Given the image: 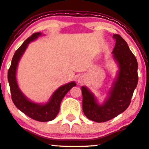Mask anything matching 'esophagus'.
Listing matches in <instances>:
<instances>
[{
  "label": "esophagus",
  "mask_w": 149,
  "mask_h": 149,
  "mask_svg": "<svg viewBox=\"0 0 149 149\" xmlns=\"http://www.w3.org/2000/svg\"><path fill=\"white\" fill-rule=\"evenodd\" d=\"M78 83H79V84H83V83H84L85 82V77H84V76H80L78 78Z\"/></svg>",
  "instance_id": "esophagus-1"
}]
</instances>
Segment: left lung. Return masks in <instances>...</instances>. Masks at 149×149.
Returning <instances> with one entry per match:
<instances>
[{
	"mask_svg": "<svg viewBox=\"0 0 149 149\" xmlns=\"http://www.w3.org/2000/svg\"><path fill=\"white\" fill-rule=\"evenodd\" d=\"M116 45L113 56L119 70L107 97L102 104L87 87L81 86L82 109L87 118L96 122H105L127 109L138 81V63L126 42L120 35L114 34Z\"/></svg>",
	"mask_w": 149,
	"mask_h": 149,
	"instance_id": "obj_1",
	"label": "left lung"
}]
</instances>
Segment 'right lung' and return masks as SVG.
Wrapping results in <instances>:
<instances>
[{
    "mask_svg": "<svg viewBox=\"0 0 149 149\" xmlns=\"http://www.w3.org/2000/svg\"><path fill=\"white\" fill-rule=\"evenodd\" d=\"M42 35V34L40 32L33 33L15 51L12 58L11 65L8 71V81L11 90L12 100L16 107L30 118L44 122L52 121L55 118L59 111L62 99L72 88L76 86V84L75 81H71L60 86L54 92L49 101L45 104L31 101L21 91L16 77L18 63L29 44Z\"/></svg>",
    "mask_w": 149,
    "mask_h": 149,
    "instance_id": "add662e5",
    "label": "right lung"
}]
</instances>
